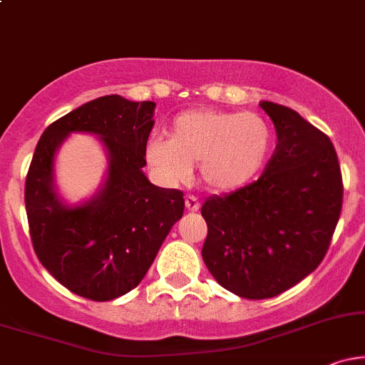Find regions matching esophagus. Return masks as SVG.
<instances>
[{
  "instance_id": "1",
  "label": "esophagus",
  "mask_w": 365,
  "mask_h": 365,
  "mask_svg": "<svg viewBox=\"0 0 365 365\" xmlns=\"http://www.w3.org/2000/svg\"><path fill=\"white\" fill-rule=\"evenodd\" d=\"M185 207L188 209V211H192V212L199 211V207H200L199 199H197L195 195H187L185 197Z\"/></svg>"
}]
</instances>
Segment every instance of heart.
Listing matches in <instances>:
<instances>
[{
  "label": "heart",
  "instance_id": "1",
  "mask_svg": "<svg viewBox=\"0 0 365 365\" xmlns=\"http://www.w3.org/2000/svg\"><path fill=\"white\" fill-rule=\"evenodd\" d=\"M271 145V127L255 113L190 110L171 121L170 137L148 142L145 161L168 185L187 180L199 163L204 185L233 190L262 168Z\"/></svg>",
  "mask_w": 365,
  "mask_h": 365
}]
</instances>
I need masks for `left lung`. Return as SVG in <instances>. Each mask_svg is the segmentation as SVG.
<instances>
[{
	"mask_svg": "<svg viewBox=\"0 0 365 365\" xmlns=\"http://www.w3.org/2000/svg\"><path fill=\"white\" fill-rule=\"evenodd\" d=\"M259 106L278 135L273 156L255 182L209 197L200 209L207 269L226 290L252 300L279 295L319 266L343 204L329 137L290 108Z\"/></svg>",
	"mask_w": 365,
	"mask_h": 365,
	"instance_id": "left-lung-1",
	"label": "left lung"
}]
</instances>
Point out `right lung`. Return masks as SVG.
I'll return each instance as SVG.
<instances>
[{
	"label": "right lung",
	"mask_w": 365,
	"mask_h": 365,
	"mask_svg": "<svg viewBox=\"0 0 365 365\" xmlns=\"http://www.w3.org/2000/svg\"><path fill=\"white\" fill-rule=\"evenodd\" d=\"M154 108L103 96L53 121L37 142L25 178L32 247L53 278L83 299L106 302L133 290L183 215V192L153 185L142 171ZM72 131L101 136L110 158L102 192L75 208L52 183L53 153Z\"/></svg>",
	"instance_id": "right-lung-1"
}]
</instances>
